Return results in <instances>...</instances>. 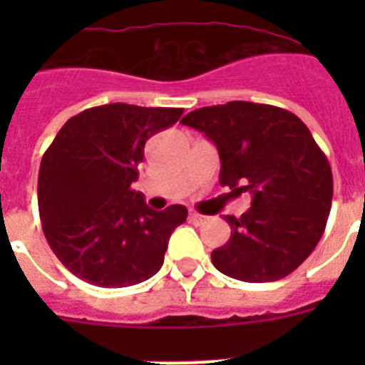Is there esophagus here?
I'll return each mask as SVG.
<instances>
[{"label": "esophagus", "instance_id": "esophagus-1", "mask_svg": "<svg viewBox=\"0 0 365 365\" xmlns=\"http://www.w3.org/2000/svg\"><path fill=\"white\" fill-rule=\"evenodd\" d=\"M206 220H208V217L199 214V212H189V222L195 223V225H202V223H206Z\"/></svg>", "mask_w": 365, "mask_h": 365}]
</instances>
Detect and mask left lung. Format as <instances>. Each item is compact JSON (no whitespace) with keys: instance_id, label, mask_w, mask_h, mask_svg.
<instances>
[{"instance_id":"1","label":"left lung","mask_w":365,"mask_h":365,"mask_svg":"<svg viewBox=\"0 0 365 365\" xmlns=\"http://www.w3.org/2000/svg\"><path fill=\"white\" fill-rule=\"evenodd\" d=\"M216 143L220 183L252 195L240 217L225 216L231 239L212 252L217 271L244 282L288 277L317 248L328 222L334 176L311 130L292 111L227 102L182 119Z\"/></svg>"}]
</instances>
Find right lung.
<instances>
[{
	"instance_id": "obj_1",
	"label": "right lung",
	"mask_w": 365,
	"mask_h": 365,
	"mask_svg": "<svg viewBox=\"0 0 365 365\" xmlns=\"http://www.w3.org/2000/svg\"><path fill=\"white\" fill-rule=\"evenodd\" d=\"M182 108L106 104L66 121L39 166L43 233L62 265L100 288H125L159 272L187 208L151 210L130 187L149 138Z\"/></svg>"
}]
</instances>
